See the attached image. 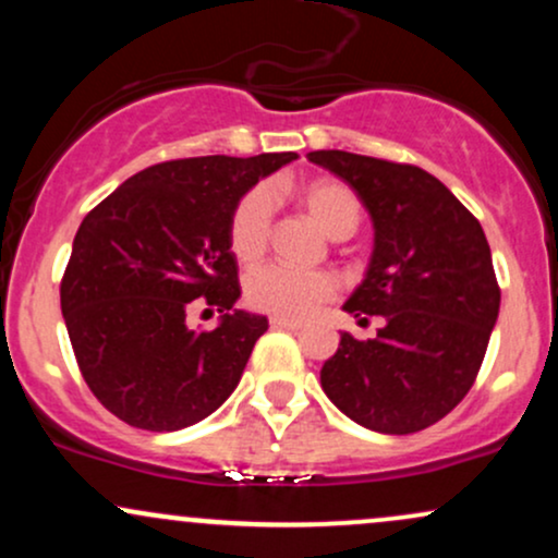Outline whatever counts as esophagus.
<instances>
[{
  "label": "esophagus",
  "mask_w": 558,
  "mask_h": 558,
  "mask_svg": "<svg viewBox=\"0 0 558 558\" xmlns=\"http://www.w3.org/2000/svg\"><path fill=\"white\" fill-rule=\"evenodd\" d=\"M272 328H280V330H301L304 325L296 323V319H286V317H272L270 319Z\"/></svg>",
  "instance_id": "34e87169"
}]
</instances>
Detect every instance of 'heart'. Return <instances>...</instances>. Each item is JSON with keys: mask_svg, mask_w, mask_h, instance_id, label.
Here are the masks:
<instances>
[{"mask_svg": "<svg viewBox=\"0 0 558 558\" xmlns=\"http://www.w3.org/2000/svg\"><path fill=\"white\" fill-rule=\"evenodd\" d=\"M301 204L312 220L330 239H349L360 226V198L349 185L336 178H319L301 189ZM272 233V194L270 189L248 191L230 217V248L241 262H257L265 254ZM338 283L328 272L293 270L286 265H267L248 275L246 299L254 310L275 317L304 319L319 304L336 296Z\"/></svg>", "mask_w": 558, "mask_h": 558, "instance_id": "1", "label": "heart"}]
</instances>
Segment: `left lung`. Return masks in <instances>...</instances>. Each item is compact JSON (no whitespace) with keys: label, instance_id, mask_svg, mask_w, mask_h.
Returning a JSON list of instances; mask_svg holds the SVG:
<instances>
[{"label":"left lung","instance_id":"1","mask_svg":"<svg viewBox=\"0 0 558 558\" xmlns=\"http://www.w3.org/2000/svg\"><path fill=\"white\" fill-rule=\"evenodd\" d=\"M362 198L375 246L343 310L383 317L375 338L341 332L319 383L338 409L375 433L407 435L444 420L475 383L501 288L475 215L438 178L414 165L310 151Z\"/></svg>","mask_w":558,"mask_h":558}]
</instances>
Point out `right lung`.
Returning <instances> with one entry per match:
<instances>
[{"mask_svg": "<svg viewBox=\"0 0 558 558\" xmlns=\"http://www.w3.org/2000/svg\"><path fill=\"white\" fill-rule=\"evenodd\" d=\"M191 157L136 172L83 217L60 304L81 375L128 425L170 433L209 417L239 386L267 317L235 310L230 217L259 178L293 162ZM221 312L194 331L187 312Z\"/></svg>", "mask_w": 558, "mask_h": 558, "instance_id": "right-lung-1", "label": "right lung"}]
</instances>
